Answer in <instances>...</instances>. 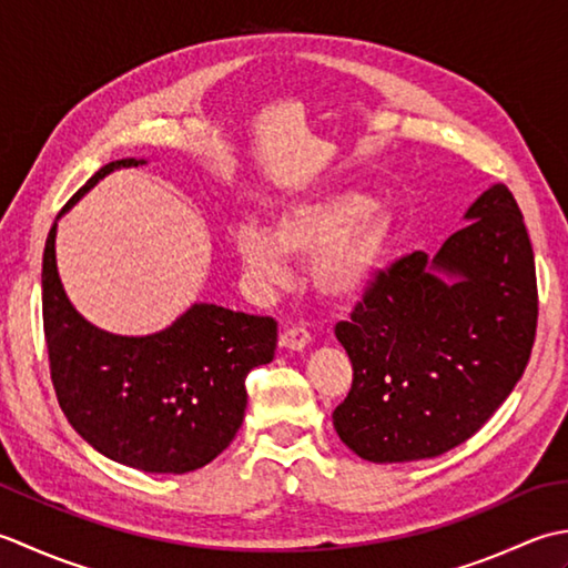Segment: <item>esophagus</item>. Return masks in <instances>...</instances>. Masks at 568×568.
<instances>
[{
    "instance_id": "34e87169",
    "label": "esophagus",
    "mask_w": 568,
    "mask_h": 568,
    "mask_svg": "<svg viewBox=\"0 0 568 568\" xmlns=\"http://www.w3.org/2000/svg\"><path fill=\"white\" fill-rule=\"evenodd\" d=\"M280 343H282V348H288V351H304L306 345L311 343V333L304 331V328H296V326L286 328L282 333Z\"/></svg>"
}]
</instances>
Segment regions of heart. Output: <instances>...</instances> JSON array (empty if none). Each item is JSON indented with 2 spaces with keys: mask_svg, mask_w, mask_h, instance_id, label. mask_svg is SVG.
I'll list each match as a JSON object with an SVG mask.
<instances>
[{
  "mask_svg": "<svg viewBox=\"0 0 568 568\" xmlns=\"http://www.w3.org/2000/svg\"><path fill=\"white\" fill-rule=\"evenodd\" d=\"M395 242V215L369 195L328 189L274 207L267 230L240 225L233 250L262 292L292 280L288 260H311V284L328 304H348L373 284Z\"/></svg>",
  "mask_w": 568,
  "mask_h": 568,
  "instance_id": "1",
  "label": "heart"
}]
</instances>
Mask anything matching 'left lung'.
Masks as SVG:
<instances>
[{
    "mask_svg": "<svg viewBox=\"0 0 568 568\" xmlns=\"http://www.w3.org/2000/svg\"><path fill=\"white\" fill-rule=\"evenodd\" d=\"M436 254L379 272L335 338L353 387L341 442L373 463L442 456L476 434L523 377L537 331L535 254L503 183L483 191Z\"/></svg>",
    "mask_w": 568,
    "mask_h": 568,
    "instance_id": "left-lung-1",
    "label": "left lung"
}]
</instances>
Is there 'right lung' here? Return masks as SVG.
Wrapping results in <instances>:
<instances>
[{
  "instance_id": "right-lung-1",
  "label": "right lung",
  "mask_w": 568,
  "mask_h": 568,
  "mask_svg": "<svg viewBox=\"0 0 568 568\" xmlns=\"http://www.w3.org/2000/svg\"><path fill=\"white\" fill-rule=\"evenodd\" d=\"M102 166L58 213L43 250V333L58 404L102 456L144 473H191L233 442L245 419V377L274 361L276 321L193 304L149 335L102 331L78 314L58 276L55 230L71 207L118 169Z\"/></svg>"
}]
</instances>
